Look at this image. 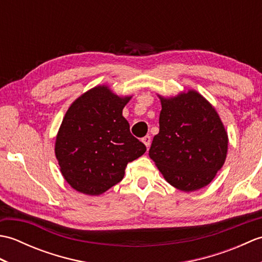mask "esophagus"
I'll list each match as a JSON object with an SVG mask.
<instances>
[{
	"label": "esophagus",
	"mask_w": 262,
	"mask_h": 262,
	"mask_svg": "<svg viewBox=\"0 0 262 262\" xmlns=\"http://www.w3.org/2000/svg\"><path fill=\"white\" fill-rule=\"evenodd\" d=\"M142 142H143L144 144H145V146L148 148L149 145H151V136L146 135L145 137H143V138H142Z\"/></svg>",
	"instance_id": "esophagus-1"
}]
</instances>
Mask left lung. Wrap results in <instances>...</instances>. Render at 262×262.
Listing matches in <instances>:
<instances>
[{"label": "left lung", "mask_w": 262, "mask_h": 262, "mask_svg": "<svg viewBox=\"0 0 262 262\" xmlns=\"http://www.w3.org/2000/svg\"><path fill=\"white\" fill-rule=\"evenodd\" d=\"M160 132L148 155L164 179L181 191L198 190L214 179L227 153V133L215 108L194 90L159 96Z\"/></svg>", "instance_id": "obj_1"}]
</instances>
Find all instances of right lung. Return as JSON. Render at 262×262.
I'll use <instances>...</instances> for the list:
<instances>
[{
    "label": "right lung",
    "mask_w": 262,
    "mask_h": 262,
    "mask_svg": "<svg viewBox=\"0 0 262 262\" xmlns=\"http://www.w3.org/2000/svg\"><path fill=\"white\" fill-rule=\"evenodd\" d=\"M132 97H118L105 85L91 89L71 104L55 143L60 172L69 185L91 196L122 180L127 164L146 151L130 134L122 116Z\"/></svg>",
    "instance_id": "add662e5"
}]
</instances>
